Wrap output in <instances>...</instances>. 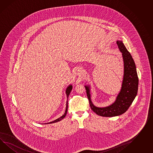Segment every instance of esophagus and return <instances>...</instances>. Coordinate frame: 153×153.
<instances>
[{"mask_svg": "<svg viewBox=\"0 0 153 153\" xmlns=\"http://www.w3.org/2000/svg\"><path fill=\"white\" fill-rule=\"evenodd\" d=\"M82 70L81 68H78L77 70H76V74L77 75H81L82 74Z\"/></svg>", "mask_w": 153, "mask_h": 153, "instance_id": "esophagus-1", "label": "esophagus"}]
</instances>
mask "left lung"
Segmentation results:
<instances>
[{
	"instance_id": "obj_1",
	"label": "left lung",
	"mask_w": 153,
	"mask_h": 153,
	"mask_svg": "<svg viewBox=\"0 0 153 153\" xmlns=\"http://www.w3.org/2000/svg\"><path fill=\"white\" fill-rule=\"evenodd\" d=\"M117 44L122 53L124 70L122 89L114 103L105 108L95 107L91 100L89 87L85 86L91 109L102 117H114L125 113L131 106L138 92L139 79L134 60L122 41H117Z\"/></svg>"
}]
</instances>
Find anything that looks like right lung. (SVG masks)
<instances>
[{"label": "right lung", "mask_w": 153, "mask_h": 153, "mask_svg": "<svg viewBox=\"0 0 153 153\" xmlns=\"http://www.w3.org/2000/svg\"><path fill=\"white\" fill-rule=\"evenodd\" d=\"M72 89V85H70V86H69L68 87H67V90H66V94H67V98H68V96H69L70 93L71 92ZM67 109H68V101H67V103H66V108L65 113V114H63V116L60 117L59 118L56 119L55 120H53V121L51 122H49V123H48L47 124H51V123H56V122H57L60 121L61 120H62V119H63V118L65 117V116L66 115V114H67Z\"/></svg>", "instance_id": "1"}]
</instances>
